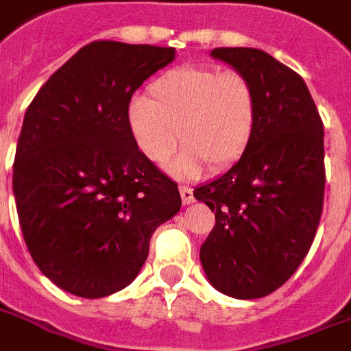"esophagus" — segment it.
Returning <instances> with one entry per match:
<instances>
[{
    "instance_id": "obj_1",
    "label": "esophagus",
    "mask_w": 351,
    "mask_h": 351,
    "mask_svg": "<svg viewBox=\"0 0 351 351\" xmlns=\"http://www.w3.org/2000/svg\"><path fill=\"white\" fill-rule=\"evenodd\" d=\"M180 196H182V202H184V205H189V203L194 202L193 189H189V187H180Z\"/></svg>"
}]
</instances>
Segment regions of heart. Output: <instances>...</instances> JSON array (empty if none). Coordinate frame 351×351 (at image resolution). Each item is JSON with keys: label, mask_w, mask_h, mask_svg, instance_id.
I'll return each instance as SVG.
<instances>
[{"label": "heart", "mask_w": 351, "mask_h": 351, "mask_svg": "<svg viewBox=\"0 0 351 351\" xmlns=\"http://www.w3.org/2000/svg\"><path fill=\"white\" fill-rule=\"evenodd\" d=\"M257 94L241 71L216 66H182L166 71L149 84L148 98L132 99L126 112L128 132L144 157L171 162L175 178L189 180L205 162L225 167L241 157L257 126Z\"/></svg>", "instance_id": "heart-1"}]
</instances>
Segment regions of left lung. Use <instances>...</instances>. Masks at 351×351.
<instances>
[{
    "label": "left lung",
    "mask_w": 351,
    "mask_h": 351,
    "mask_svg": "<svg viewBox=\"0 0 351 351\" xmlns=\"http://www.w3.org/2000/svg\"><path fill=\"white\" fill-rule=\"evenodd\" d=\"M210 57L248 76L258 112L239 160L194 189L216 212L199 261L219 293L255 300L289 280L314 241L325 194L323 121L302 76L266 51L216 48Z\"/></svg>",
    "instance_id": "8db88e82"
}]
</instances>
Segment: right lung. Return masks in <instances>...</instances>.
Masks as SVG:
<instances>
[{
  "mask_svg": "<svg viewBox=\"0 0 351 351\" xmlns=\"http://www.w3.org/2000/svg\"><path fill=\"white\" fill-rule=\"evenodd\" d=\"M175 48L96 40L49 76L25 114L14 196L34 262L60 289L103 298L125 289L149 239L182 207L178 185L135 146L132 94Z\"/></svg>",
  "mask_w": 351,
  "mask_h": 351,
  "instance_id": "obj_1",
  "label": "right lung"
}]
</instances>
